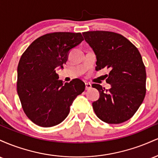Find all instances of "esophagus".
Listing matches in <instances>:
<instances>
[{"label": "esophagus", "instance_id": "1", "mask_svg": "<svg viewBox=\"0 0 158 158\" xmlns=\"http://www.w3.org/2000/svg\"><path fill=\"white\" fill-rule=\"evenodd\" d=\"M91 88H92L91 84H90V83H88V82H85V89L90 90Z\"/></svg>", "mask_w": 158, "mask_h": 158}]
</instances>
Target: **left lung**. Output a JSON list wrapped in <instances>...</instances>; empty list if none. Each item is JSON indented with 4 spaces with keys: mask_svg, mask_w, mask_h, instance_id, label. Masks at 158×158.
<instances>
[{
    "mask_svg": "<svg viewBox=\"0 0 158 158\" xmlns=\"http://www.w3.org/2000/svg\"><path fill=\"white\" fill-rule=\"evenodd\" d=\"M97 56L96 70H110L106 90L100 85L92 87L100 97L92 103L96 115L109 124H119L134 116L146 96V68L137 48L126 38L109 31L82 33Z\"/></svg>",
    "mask_w": 158,
    "mask_h": 158,
    "instance_id": "left-lung-1",
    "label": "left lung"
}]
</instances>
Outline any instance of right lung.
<instances>
[{
  "mask_svg": "<svg viewBox=\"0 0 158 158\" xmlns=\"http://www.w3.org/2000/svg\"><path fill=\"white\" fill-rule=\"evenodd\" d=\"M80 32H52L38 38L27 48L18 65L17 91L29 119L41 127L59 124L68 117L74 99L85 90L79 79L59 80L57 67L63 68L71 49L83 41Z\"/></svg>",
  "mask_w": 158,
  "mask_h": 158,
  "instance_id": "1",
  "label": "right lung"
}]
</instances>
